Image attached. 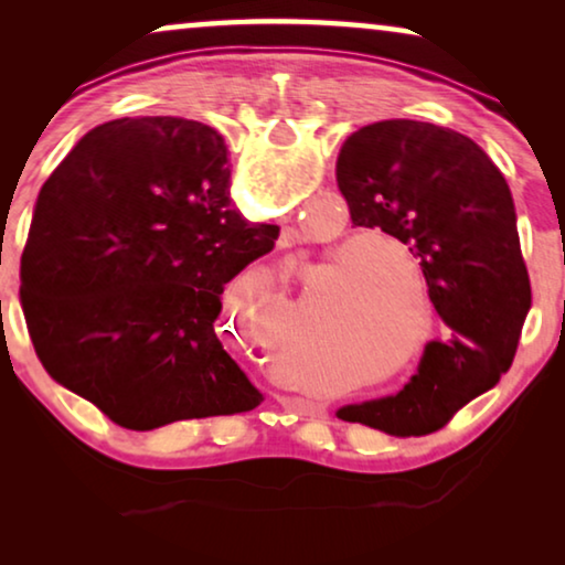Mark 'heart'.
<instances>
[{"instance_id": "obj_1", "label": "heart", "mask_w": 565, "mask_h": 565, "mask_svg": "<svg viewBox=\"0 0 565 565\" xmlns=\"http://www.w3.org/2000/svg\"><path fill=\"white\" fill-rule=\"evenodd\" d=\"M381 252L404 259L414 277L419 273V265L406 246L393 238L377 231H360V234L347 236L331 257L334 267L350 265V275L337 292V313L342 323L339 334L377 360H393L406 350L408 339L404 321L406 292L396 285L388 265L391 259Z\"/></svg>"}]
</instances>
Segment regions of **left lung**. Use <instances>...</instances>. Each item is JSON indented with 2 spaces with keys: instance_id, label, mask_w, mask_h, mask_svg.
Returning a JSON list of instances; mask_svg holds the SVG:
<instances>
[{
  "instance_id": "8db88e82",
  "label": "left lung",
  "mask_w": 565,
  "mask_h": 565,
  "mask_svg": "<svg viewBox=\"0 0 565 565\" xmlns=\"http://www.w3.org/2000/svg\"><path fill=\"white\" fill-rule=\"evenodd\" d=\"M337 182L354 226L381 228L419 257L447 327L404 388L337 416L393 437L429 435L512 367L532 303L512 192L468 136L406 118L347 136Z\"/></svg>"
}]
</instances>
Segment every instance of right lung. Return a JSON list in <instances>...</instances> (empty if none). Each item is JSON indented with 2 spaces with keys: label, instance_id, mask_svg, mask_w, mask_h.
<instances>
[{
  "label": "right lung",
  "instance_id": "1",
  "mask_svg": "<svg viewBox=\"0 0 565 565\" xmlns=\"http://www.w3.org/2000/svg\"><path fill=\"white\" fill-rule=\"evenodd\" d=\"M228 180L218 130L159 115L89 130L38 195L20 269L30 339L53 381L118 427L265 401L215 321L226 282L280 228L244 221Z\"/></svg>",
  "mask_w": 565,
  "mask_h": 565
}]
</instances>
